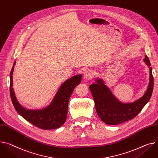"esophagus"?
<instances>
[{"instance_id": "esophagus-1", "label": "esophagus", "mask_w": 158, "mask_h": 158, "mask_svg": "<svg viewBox=\"0 0 158 158\" xmlns=\"http://www.w3.org/2000/svg\"><path fill=\"white\" fill-rule=\"evenodd\" d=\"M83 77H84V79H85V80H89L92 78L93 73L89 70H86L83 73Z\"/></svg>"}]
</instances>
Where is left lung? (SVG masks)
I'll return each mask as SVG.
<instances>
[{
  "label": "left lung",
  "mask_w": 158,
  "mask_h": 158,
  "mask_svg": "<svg viewBox=\"0 0 158 158\" xmlns=\"http://www.w3.org/2000/svg\"><path fill=\"white\" fill-rule=\"evenodd\" d=\"M143 61L150 69L149 86L143 97L133 103L120 102L99 79H96L97 84H92L89 86L97 114L106 124L117 125L133 119L149 101L153 91L154 79L148 56L145 55Z\"/></svg>",
  "instance_id": "obj_1"
}]
</instances>
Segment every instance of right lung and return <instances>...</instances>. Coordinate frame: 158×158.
<instances>
[{"mask_svg":"<svg viewBox=\"0 0 158 158\" xmlns=\"http://www.w3.org/2000/svg\"><path fill=\"white\" fill-rule=\"evenodd\" d=\"M16 61L10 73V95L17 112L27 121L43 130L56 129L64 124L68 111V104L71 94L79 85L82 76L77 75L62 84L55 98L49 106L40 110H27L17 101L13 88V72Z\"/></svg>","mask_w":158,"mask_h":158,"instance_id":"obj_1","label":"right lung"}]
</instances>
